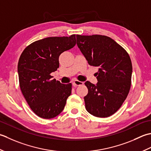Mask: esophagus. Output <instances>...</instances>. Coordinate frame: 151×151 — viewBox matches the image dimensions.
<instances>
[{
  "instance_id": "1",
  "label": "esophagus",
  "mask_w": 151,
  "mask_h": 151,
  "mask_svg": "<svg viewBox=\"0 0 151 151\" xmlns=\"http://www.w3.org/2000/svg\"><path fill=\"white\" fill-rule=\"evenodd\" d=\"M83 85V82L79 81H78V80H75V81L73 83V85L74 86V87H76V86Z\"/></svg>"
}]
</instances>
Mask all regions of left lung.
Wrapping results in <instances>:
<instances>
[{
  "instance_id": "left-lung-1",
  "label": "left lung",
  "mask_w": 151,
  "mask_h": 151,
  "mask_svg": "<svg viewBox=\"0 0 151 151\" xmlns=\"http://www.w3.org/2000/svg\"><path fill=\"white\" fill-rule=\"evenodd\" d=\"M77 45L89 65L98 67V83L86 81L85 107L97 117L112 115L122 105L131 86L132 65L124 48L108 36L76 35Z\"/></svg>"
}]
</instances>
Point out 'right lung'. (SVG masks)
<instances>
[{
  "label": "right lung",
  "instance_id": "right-lung-1",
  "mask_svg": "<svg viewBox=\"0 0 151 151\" xmlns=\"http://www.w3.org/2000/svg\"><path fill=\"white\" fill-rule=\"evenodd\" d=\"M76 35L48 37L24 49L18 62L21 91L30 109L43 119L63 111L72 93V84H63L50 74L59 67L60 55L75 46Z\"/></svg>",
  "mask_w": 151,
  "mask_h": 151
}]
</instances>
